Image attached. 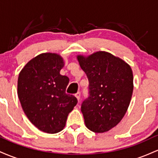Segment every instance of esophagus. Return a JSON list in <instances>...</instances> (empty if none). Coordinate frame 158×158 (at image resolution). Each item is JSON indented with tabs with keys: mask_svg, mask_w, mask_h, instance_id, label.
<instances>
[{
	"mask_svg": "<svg viewBox=\"0 0 158 158\" xmlns=\"http://www.w3.org/2000/svg\"><path fill=\"white\" fill-rule=\"evenodd\" d=\"M75 97L77 98L78 101L79 102V100H80V92H78V93H77L75 94Z\"/></svg>",
	"mask_w": 158,
	"mask_h": 158,
	"instance_id": "esophagus-1",
	"label": "esophagus"
}]
</instances>
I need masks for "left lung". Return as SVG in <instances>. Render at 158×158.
<instances>
[{
  "label": "left lung",
  "instance_id": "1",
  "mask_svg": "<svg viewBox=\"0 0 158 158\" xmlns=\"http://www.w3.org/2000/svg\"><path fill=\"white\" fill-rule=\"evenodd\" d=\"M77 58L89 81L90 97L81 107L85 126L95 133H104L117 126L128 110L133 72L128 63L106 51Z\"/></svg>",
  "mask_w": 158,
  "mask_h": 158
}]
</instances>
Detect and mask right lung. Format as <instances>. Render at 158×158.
I'll return each mask as SVG.
<instances>
[{
  "label": "right lung",
  "instance_id": "right-lung-1",
  "mask_svg": "<svg viewBox=\"0 0 158 158\" xmlns=\"http://www.w3.org/2000/svg\"><path fill=\"white\" fill-rule=\"evenodd\" d=\"M63 58L44 52L32 58L19 73L18 96L27 118L40 131L56 134L64 129L77 99L66 94L69 78L60 74Z\"/></svg>",
  "mask_w": 158,
  "mask_h": 158
}]
</instances>
